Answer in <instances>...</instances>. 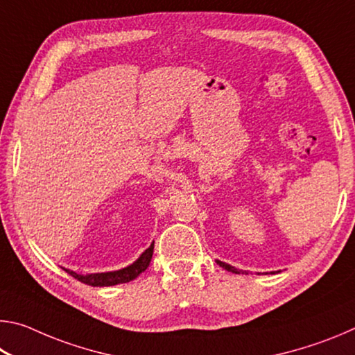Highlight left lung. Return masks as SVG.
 Wrapping results in <instances>:
<instances>
[{"instance_id": "obj_1", "label": "left lung", "mask_w": 355, "mask_h": 355, "mask_svg": "<svg viewBox=\"0 0 355 355\" xmlns=\"http://www.w3.org/2000/svg\"><path fill=\"white\" fill-rule=\"evenodd\" d=\"M218 263H219V266H222V268H224V269H227V271H230V272H235V274H243L241 271H239V269H236V268L230 266V264H227V263H224V261H219V260H218Z\"/></svg>"}]
</instances>
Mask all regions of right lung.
I'll use <instances>...</instances> for the list:
<instances>
[{
	"label": "right lung",
	"instance_id": "obj_1",
	"mask_svg": "<svg viewBox=\"0 0 355 355\" xmlns=\"http://www.w3.org/2000/svg\"><path fill=\"white\" fill-rule=\"evenodd\" d=\"M152 255H153V243L133 264H130V266L123 269H119V271L86 274V275L70 271V269H64V271L70 274L71 277H75L76 280L83 282V284L92 285V286H111V285H119V284H127V282L135 280L137 275L146 271L150 264V260H152Z\"/></svg>",
	"mask_w": 355,
	"mask_h": 355
}]
</instances>
